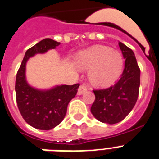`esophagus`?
<instances>
[{
	"instance_id": "obj_1",
	"label": "esophagus",
	"mask_w": 159,
	"mask_h": 159,
	"mask_svg": "<svg viewBox=\"0 0 159 159\" xmlns=\"http://www.w3.org/2000/svg\"><path fill=\"white\" fill-rule=\"evenodd\" d=\"M87 90H88L87 87H85L84 85H81V86H80V88L78 89V95H82L84 92H87Z\"/></svg>"
}]
</instances>
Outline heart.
<instances>
[{
  "label": "heart",
  "mask_w": 159,
  "mask_h": 159,
  "mask_svg": "<svg viewBox=\"0 0 159 159\" xmlns=\"http://www.w3.org/2000/svg\"><path fill=\"white\" fill-rule=\"evenodd\" d=\"M76 60L80 68L91 69L90 80L100 88L113 85L123 71V60L121 54L106 46H94L84 50L79 53Z\"/></svg>",
  "instance_id": "obj_1"
}]
</instances>
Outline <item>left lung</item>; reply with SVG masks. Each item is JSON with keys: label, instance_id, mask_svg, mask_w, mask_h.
I'll list each match as a JSON object with an SVG mask.
<instances>
[{"label": "left lung", "instance_id": "1", "mask_svg": "<svg viewBox=\"0 0 159 159\" xmlns=\"http://www.w3.org/2000/svg\"><path fill=\"white\" fill-rule=\"evenodd\" d=\"M125 60L121 78L114 86L106 89L93 90L95 99L91 107L95 118L102 123L115 124L127 117L139 97L140 69L131 49L119 42Z\"/></svg>", "mask_w": 159, "mask_h": 159}]
</instances>
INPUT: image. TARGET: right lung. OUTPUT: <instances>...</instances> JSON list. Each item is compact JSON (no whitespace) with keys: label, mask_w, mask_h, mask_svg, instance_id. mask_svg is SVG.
Returning <instances> with one entry per match:
<instances>
[{"label":"right lung","mask_w":159,"mask_h":159,"mask_svg":"<svg viewBox=\"0 0 159 159\" xmlns=\"http://www.w3.org/2000/svg\"><path fill=\"white\" fill-rule=\"evenodd\" d=\"M60 44V42L46 38L28 49L16 74L15 91L18 109L25 122L39 130H51L63 121L67 105L75 96L80 86L79 84L60 85L41 91L29 86L26 81L27 60L35 54L44 53Z\"/></svg>","instance_id":"1"}]
</instances>
